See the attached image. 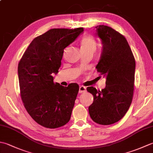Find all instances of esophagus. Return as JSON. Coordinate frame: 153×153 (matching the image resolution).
<instances>
[{
	"label": "esophagus",
	"mask_w": 153,
	"mask_h": 153,
	"mask_svg": "<svg viewBox=\"0 0 153 153\" xmlns=\"http://www.w3.org/2000/svg\"><path fill=\"white\" fill-rule=\"evenodd\" d=\"M86 91V87H84L83 85H81L79 87V93H83L84 92Z\"/></svg>",
	"instance_id": "obj_1"
}]
</instances>
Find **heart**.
<instances>
[{
	"instance_id": "b5f03b06",
	"label": "heart",
	"mask_w": 153,
	"mask_h": 153,
	"mask_svg": "<svg viewBox=\"0 0 153 153\" xmlns=\"http://www.w3.org/2000/svg\"><path fill=\"white\" fill-rule=\"evenodd\" d=\"M97 48V43L92 36L87 35L81 41V51H94Z\"/></svg>"
}]
</instances>
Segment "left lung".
Instances as JSON below:
<instances>
[{
    "label": "left lung",
    "instance_id": "1",
    "mask_svg": "<svg viewBox=\"0 0 153 153\" xmlns=\"http://www.w3.org/2000/svg\"><path fill=\"white\" fill-rule=\"evenodd\" d=\"M102 44L98 72L106 77V87L97 91L87 88L94 100L89 113L94 122L110 125L118 122L131 105L134 94L135 61L126 38L112 28L104 25L95 27Z\"/></svg>",
    "mask_w": 153,
    "mask_h": 153
}]
</instances>
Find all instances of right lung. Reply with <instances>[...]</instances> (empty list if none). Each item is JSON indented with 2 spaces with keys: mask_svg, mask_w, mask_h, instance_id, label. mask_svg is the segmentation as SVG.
<instances>
[{
  "mask_svg": "<svg viewBox=\"0 0 153 153\" xmlns=\"http://www.w3.org/2000/svg\"><path fill=\"white\" fill-rule=\"evenodd\" d=\"M83 28L51 29L31 41L18 64L21 97L29 114L39 124L54 129L70 121L79 85L54 83L52 74L61 66L64 49Z\"/></svg>",
  "mask_w": 153,
  "mask_h": 153,
  "instance_id": "1",
  "label": "right lung"
}]
</instances>
